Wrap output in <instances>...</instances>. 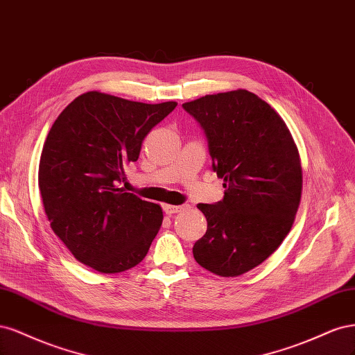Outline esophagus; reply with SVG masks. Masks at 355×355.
Here are the masks:
<instances>
[{
    "label": "esophagus",
    "instance_id": "obj_1",
    "mask_svg": "<svg viewBox=\"0 0 355 355\" xmlns=\"http://www.w3.org/2000/svg\"><path fill=\"white\" fill-rule=\"evenodd\" d=\"M189 207L187 205H164V211L168 214V215H173V214H177V212H181L187 209Z\"/></svg>",
    "mask_w": 355,
    "mask_h": 355
}]
</instances>
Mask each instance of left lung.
I'll return each mask as SVG.
<instances>
[{
  "instance_id": "obj_1",
  "label": "left lung",
  "mask_w": 355,
  "mask_h": 355,
  "mask_svg": "<svg viewBox=\"0 0 355 355\" xmlns=\"http://www.w3.org/2000/svg\"><path fill=\"white\" fill-rule=\"evenodd\" d=\"M208 140L223 200L199 203L208 230L193 246L199 266L236 277L259 266L291 232L302 190L298 148L284 121L246 89L182 105Z\"/></svg>"
}]
</instances>
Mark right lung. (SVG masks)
<instances>
[{
	"label": "right lung",
	"mask_w": 355,
	"mask_h": 355,
	"mask_svg": "<svg viewBox=\"0 0 355 355\" xmlns=\"http://www.w3.org/2000/svg\"><path fill=\"white\" fill-rule=\"evenodd\" d=\"M175 106L89 91L54 121L41 153L40 191L53 232L79 262L113 274L147 255L162 208L118 182L139 159L144 137Z\"/></svg>",
	"instance_id": "right-lung-1"
}]
</instances>
